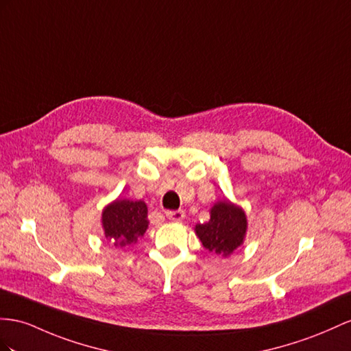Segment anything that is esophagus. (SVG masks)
<instances>
[{"instance_id": "esophagus-1", "label": "esophagus", "mask_w": 351, "mask_h": 351, "mask_svg": "<svg viewBox=\"0 0 351 351\" xmlns=\"http://www.w3.org/2000/svg\"><path fill=\"white\" fill-rule=\"evenodd\" d=\"M166 217L172 221H182L185 218V212L184 210H167Z\"/></svg>"}]
</instances>
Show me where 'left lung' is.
<instances>
[{
    "mask_svg": "<svg viewBox=\"0 0 351 351\" xmlns=\"http://www.w3.org/2000/svg\"><path fill=\"white\" fill-rule=\"evenodd\" d=\"M246 227L243 210L230 202H219L212 208L209 222L195 226V232L209 252L228 256L243 243Z\"/></svg>",
    "mask_w": 351,
    "mask_h": 351,
    "instance_id": "obj_1",
    "label": "left lung"
}]
</instances>
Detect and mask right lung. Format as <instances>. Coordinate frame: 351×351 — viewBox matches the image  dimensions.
Returning a JSON list of instances; mask_svg holds the SVG:
<instances>
[{
    "label": "right lung",
    "mask_w": 351,
    "mask_h": 351,
    "mask_svg": "<svg viewBox=\"0 0 351 351\" xmlns=\"http://www.w3.org/2000/svg\"><path fill=\"white\" fill-rule=\"evenodd\" d=\"M147 204L143 202L117 200L105 208L102 213V226L105 237L115 247H125L143 236L147 227Z\"/></svg>",
    "instance_id": "add662e5"
}]
</instances>
